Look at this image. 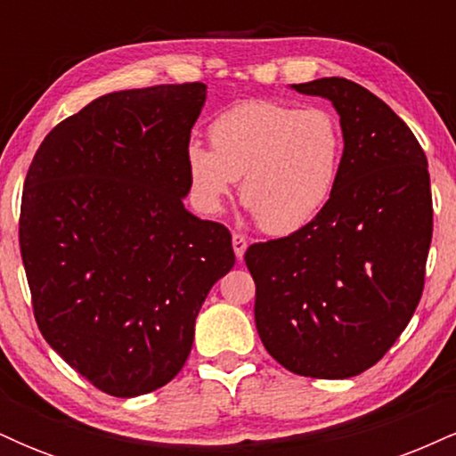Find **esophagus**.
<instances>
[{"label": "esophagus", "instance_id": "esophagus-1", "mask_svg": "<svg viewBox=\"0 0 456 456\" xmlns=\"http://www.w3.org/2000/svg\"><path fill=\"white\" fill-rule=\"evenodd\" d=\"M232 244H233V250H235V257L242 259L244 253H246V246H248V242H246V238L242 233L233 232L232 235Z\"/></svg>", "mask_w": 456, "mask_h": 456}]
</instances>
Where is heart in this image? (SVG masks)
Returning a JSON list of instances; mask_svg holds the SVG:
<instances>
[{
    "mask_svg": "<svg viewBox=\"0 0 456 456\" xmlns=\"http://www.w3.org/2000/svg\"><path fill=\"white\" fill-rule=\"evenodd\" d=\"M210 148L191 145L186 171L203 212H221L240 182V199L265 233L306 227L337 191L345 133L332 111L274 101H246L208 128Z\"/></svg>",
    "mask_w": 456,
    "mask_h": 456,
    "instance_id": "b5f03b06",
    "label": "heart"
}]
</instances>
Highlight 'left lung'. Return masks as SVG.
<instances>
[{
	"label": "left lung",
	"mask_w": 456,
	"mask_h": 456,
	"mask_svg": "<svg viewBox=\"0 0 456 456\" xmlns=\"http://www.w3.org/2000/svg\"><path fill=\"white\" fill-rule=\"evenodd\" d=\"M294 90L334 104L345 159L332 199L306 227L246 250L255 326L291 373L345 379L384 358L420 302L431 180L411 130L366 87L328 77Z\"/></svg>",
	"instance_id": "8db88e82"
}]
</instances>
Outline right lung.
Here are the masks:
<instances>
[{"instance_id":"right-lung-1","label":"right lung","mask_w":456,"mask_h":456,"mask_svg":"<svg viewBox=\"0 0 456 456\" xmlns=\"http://www.w3.org/2000/svg\"><path fill=\"white\" fill-rule=\"evenodd\" d=\"M203 83L113 92L46 134L25 177L19 244L45 341L111 396L169 384L232 233L184 208Z\"/></svg>"}]
</instances>
